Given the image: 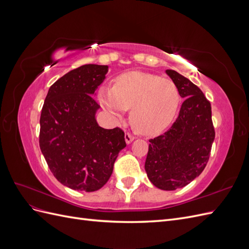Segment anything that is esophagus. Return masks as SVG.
<instances>
[{
	"label": "esophagus",
	"instance_id": "esophagus-1",
	"mask_svg": "<svg viewBox=\"0 0 249 249\" xmlns=\"http://www.w3.org/2000/svg\"><path fill=\"white\" fill-rule=\"evenodd\" d=\"M124 139H125L126 144H130V143H132V142L134 141L135 137L133 136V135H131L130 133H125V135H124Z\"/></svg>",
	"mask_w": 249,
	"mask_h": 249
}]
</instances>
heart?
Segmentation results:
<instances>
[{
	"instance_id": "obj_1",
	"label": "heart",
	"mask_w": 249,
	"mask_h": 249,
	"mask_svg": "<svg viewBox=\"0 0 249 249\" xmlns=\"http://www.w3.org/2000/svg\"><path fill=\"white\" fill-rule=\"evenodd\" d=\"M97 99L113 119H123L131 109L134 129L143 135H156L175 118L180 94L171 80L144 71H129L118 76L113 87H100Z\"/></svg>"
}]
</instances>
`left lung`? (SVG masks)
<instances>
[{
	"label": "left lung",
	"mask_w": 249,
	"mask_h": 249,
	"mask_svg": "<svg viewBox=\"0 0 249 249\" xmlns=\"http://www.w3.org/2000/svg\"><path fill=\"white\" fill-rule=\"evenodd\" d=\"M166 73L186 100L170 129L149 140L144 168L154 186L172 191L191 183L205 169L215 131L211 104L201 90L176 71Z\"/></svg>",
	"instance_id": "8db88e82"
}]
</instances>
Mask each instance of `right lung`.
Segmentation results:
<instances>
[{"mask_svg": "<svg viewBox=\"0 0 249 249\" xmlns=\"http://www.w3.org/2000/svg\"><path fill=\"white\" fill-rule=\"evenodd\" d=\"M108 65L86 64L53 84L40 115L39 146L49 168L62 185L92 192L110 178L124 133L100 126V109L93 95L108 72Z\"/></svg>", "mask_w": 249, "mask_h": 249, "instance_id": "obj_1", "label": "right lung"}]
</instances>
